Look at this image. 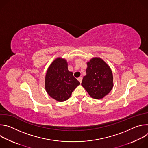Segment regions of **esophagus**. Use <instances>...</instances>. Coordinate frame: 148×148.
Segmentation results:
<instances>
[{
    "label": "esophagus",
    "instance_id": "1",
    "mask_svg": "<svg viewBox=\"0 0 148 148\" xmlns=\"http://www.w3.org/2000/svg\"><path fill=\"white\" fill-rule=\"evenodd\" d=\"M82 77H79V78H78V80L79 81V82L80 83H81V82H82Z\"/></svg>",
    "mask_w": 148,
    "mask_h": 148
}]
</instances>
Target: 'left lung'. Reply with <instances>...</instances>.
Returning a JSON list of instances; mask_svg holds the SVG:
<instances>
[{
    "instance_id": "1",
    "label": "left lung",
    "mask_w": 148,
    "mask_h": 148,
    "mask_svg": "<svg viewBox=\"0 0 148 148\" xmlns=\"http://www.w3.org/2000/svg\"><path fill=\"white\" fill-rule=\"evenodd\" d=\"M87 65V74L83 77L81 86L92 98L102 99L114 87L112 70L107 62L99 57L92 58Z\"/></svg>"
}]
</instances>
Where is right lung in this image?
Segmentation results:
<instances>
[{"mask_svg":"<svg viewBox=\"0 0 148 148\" xmlns=\"http://www.w3.org/2000/svg\"><path fill=\"white\" fill-rule=\"evenodd\" d=\"M73 74L68 70V62L65 58H56L46 72L45 89L47 93L57 101L67 100L80 84Z\"/></svg>","mask_w":148,"mask_h":148,"instance_id":"right-lung-1","label":"right lung"}]
</instances>
